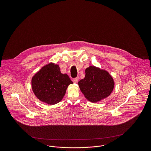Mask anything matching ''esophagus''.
<instances>
[{"mask_svg":"<svg viewBox=\"0 0 151 151\" xmlns=\"http://www.w3.org/2000/svg\"><path fill=\"white\" fill-rule=\"evenodd\" d=\"M72 81H73V82L74 83H78V81H79V78L78 77V78H75V79H73L72 80Z\"/></svg>","mask_w":151,"mask_h":151,"instance_id":"obj_1","label":"esophagus"}]
</instances>
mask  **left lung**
Returning a JSON list of instances; mask_svg holds the SVG:
<instances>
[{
	"label": "left lung",
	"mask_w": 151,
	"mask_h": 151,
	"mask_svg": "<svg viewBox=\"0 0 151 151\" xmlns=\"http://www.w3.org/2000/svg\"><path fill=\"white\" fill-rule=\"evenodd\" d=\"M85 78L78 82L80 89L90 102L96 103L107 98L114 88V81L105 70L91 65L85 70Z\"/></svg>",
	"instance_id": "8db88e82"
}]
</instances>
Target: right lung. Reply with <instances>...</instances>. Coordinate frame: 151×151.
Returning a JSON list of instances; mask_svg holds the SVG:
<instances>
[{
	"label": "right lung",
	"instance_id": "right-lung-1",
	"mask_svg": "<svg viewBox=\"0 0 151 151\" xmlns=\"http://www.w3.org/2000/svg\"><path fill=\"white\" fill-rule=\"evenodd\" d=\"M31 84L36 97L52 105L62 101L68 86L73 82L68 75L61 73L59 65L51 62L45 65L32 77Z\"/></svg>",
	"mask_w": 151,
	"mask_h": 151
}]
</instances>
